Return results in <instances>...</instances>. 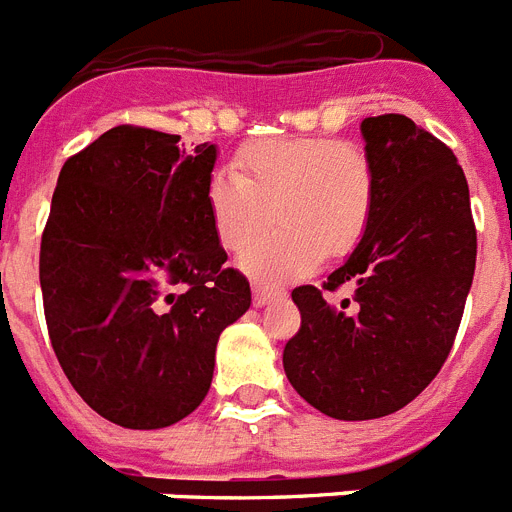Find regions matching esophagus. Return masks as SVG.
<instances>
[{
  "mask_svg": "<svg viewBox=\"0 0 512 512\" xmlns=\"http://www.w3.org/2000/svg\"><path fill=\"white\" fill-rule=\"evenodd\" d=\"M285 298V290L282 287H269V285H253V305H269L274 300Z\"/></svg>",
  "mask_w": 512,
  "mask_h": 512,
  "instance_id": "esophagus-1",
  "label": "esophagus"
}]
</instances>
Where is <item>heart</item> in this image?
Masks as SVG:
<instances>
[{
	"label": "heart",
	"mask_w": 512,
	"mask_h": 512,
	"mask_svg": "<svg viewBox=\"0 0 512 512\" xmlns=\"http://www.w3.org/2000/svg\"><path fill=\"white\" fill-rule=\"evenodd\" d=\"M209 222L227 251H238L277 217L272 233L240 253V272L259 285L310 274L326 253L344 256L368 230L375 170L360 144L318 137H269L246 144L233 170L204 189Z\"/></svg>",
	"instance_id": "1"
}]
</instances>
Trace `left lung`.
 Listing matches in <instances>:
<instances>
[{
	"instance_id": "8db88e82",
	"label": "left lung",
	"mask_w": 512,
	"mask_h": 512,
	"mask_svg": "<svg viewBox=\"0 0 512 512\" xmlns=\"http://www.w3.org/2000/svg\"><path fill=\"white\" fill-rule=\"evenodd\" d=\"M375 170L368 230L323 290H292L300 331L285 347L292 388L334 419L399 412L443 368L476 266L469 183L451 147L399 113L360 124Z\"/></svg>"
}]
</instances>
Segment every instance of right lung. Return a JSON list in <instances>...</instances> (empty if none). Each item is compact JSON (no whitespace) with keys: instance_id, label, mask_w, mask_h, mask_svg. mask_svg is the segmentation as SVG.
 <instances>
[{"instance_id":"add662e5","label":"right lung","mask_w":512,"mask_h":512,"mask_svg":"<svg viewBox=\"0 0 512 512\" xmlns=\"http://www.w3.org/2000/svg\"><path fill=\"white\" fill-rule=\"evenodd\" d=\"M116 126L69 157L41 240L48 336L74 391L108 422L160 430L212 386L217 339L251 287L209 222L217 144Z\"/></svg>"}]
</instances>
